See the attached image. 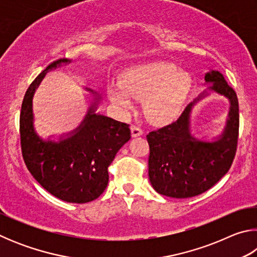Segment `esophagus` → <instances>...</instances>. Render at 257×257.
Masks as SVG:
<instances>
[{"instance_id":"obj_1","label":"esophagus","mask_w":257,"mask_h":257,"mask_svg":"<svg viewBox=\"0 0 257 257\" xmlns=\"http://www.w3.org/2000/svg\"><path fill=\"white\" fill-rule=\"evenodd\" d=\"M132 135L133 137H138L141 136V135H143V130L138 127V125H135L133 124L132 125Z\"/></svg>"}]
</instances>
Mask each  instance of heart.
Returning <instances> with one entry per match:
<instances>
[{
	"mask_svg": "<svg viewBox=\"0 0 257 257\" xmlns=\"http://www.w3.org/2000/svg\"><path fill=\"white\" fill-rule=\"evenodd\" d=\"M121 87L112 86L108 96L123 107L132 96L145 98V112L155 122H167L180 112L191 87V77L172 64L152 63L134 67L121 78Z\"/></svg>",
	"mask_w": 257,
	"mask_h": 257,
	"instance_id": "1",
	"label": "heart"
}]
</instances>
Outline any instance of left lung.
Listing matches in <instances>:
<instances>
[{
	"label": "left lung",
	"mask_w": 257,
	"mask_h": 257,
	"mask_svg": "<svg viewBox=\"0 0 257 257\" xmlns=\"http://www.w3.org/2000/svg\"><path fill=\"white\" fill-rule=\"evenodd\" d=\"M208 89L223 95L230 102L227 124L213 142L199 141L190 134V112L194 104L208 95L204 93L188 104L177 121L147 135L150 145L149 177L159 194L173 198H188L214 186L229 171L236 155L239 134L237 94L219 71H210Z\"/></svg>",
	"instance_id": "8db88e82"
}]
</instances>
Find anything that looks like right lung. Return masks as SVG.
Instances as JSON below:
<instances>
[{
  "label": "right lung",
  "instance_id": "obj_1",
  "mask_svg": "<svg viewBox=\"0 0 257 257\" xmlns=\"http://www.w3.org/2000/svg\"><path fill=\"white\" fill-rule=\"evenodd\" d=\"M60 59L47 66L29 85L20 112V144L25 164L43 188L69 203L92 202L102 195L108 182V165L127 143L129 124L97 114L96 102L70 136L59 142L43 141L33 124V95L46 72L69 63Z\"/></svg>",
  "mask_w": 257,
  "mask_h": 257
}]
</instances>
